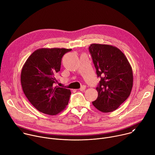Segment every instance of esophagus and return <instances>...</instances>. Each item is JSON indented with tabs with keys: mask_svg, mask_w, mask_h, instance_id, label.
Instances as JSON below:
<instances>
[{
	"mask_svg": "<svg viewBox=\"0 0 155 155\" xmlns=\"http://www.w3.org/2000/svg\"><path fill=\"white\" fill-rule=\"evenodd\" d=\"M86 90V86H84V85L81 86V87L80 88V91H84V90Z\"/></svg>",
	"mask_w": 155,
	"mask_h": 155,
	"instance_id": "esophagus-1",
	"label": "esophagus"
}]
</instances>
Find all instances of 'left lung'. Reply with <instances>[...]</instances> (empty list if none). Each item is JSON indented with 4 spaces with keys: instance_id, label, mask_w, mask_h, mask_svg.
I'll return each mask as SVG.
<instances>
[{
    "instance_id": "left-lung-1",
    "label": "left lung",
    "mask_w": 155,
    "mask_h": 155,
    "mask_svg": "<svg viewBox=\"0 0 155 155\" xmlns=\"http://www.w3.org/2000/svg\"><path fill=\"white\" fill-rule=\"evenodd\" d=\"M89 51L97 76L101 78L96 87L98 97L93 104L102 112H113L130 94L133 84L132 68L124 54L113 46L93 43Z\"/></svg>"
}]
</instances>
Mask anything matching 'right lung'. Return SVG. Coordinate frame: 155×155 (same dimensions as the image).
<instances>
[{
  "instance_id": "add662e5",
  "label": "right lung",
  "mask_w": 155,
  "mask_h": 155,
  "mask_svg": "<svg viewBox=\"0 0 155 155\" xmlns=\"http://www.w3.org/2000/svg\"><path fill=\"white\" fill-rule=\"evenodd\" d=\"M72 49L41 48L25 62L21 75L23 90L31 104L40 112L55 115L68 105L70 90L55 86L62 56Z\"/></svg>"
}]
</instances>
